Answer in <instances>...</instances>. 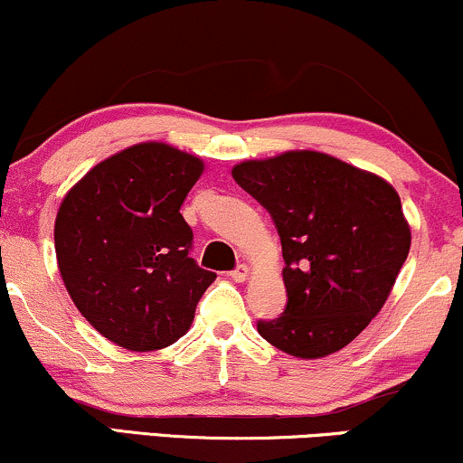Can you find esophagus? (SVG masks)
Listing matches in <instances>:
<instances>
[{
    "mask_svg": "<svg viewBox=\"0 0 463 463\" xmlns=\"http://www.w3.org/2000/svg\"><path fill=\"white\" fill-rule=\"evenodd\" d=\"M248 276H250V267H248V265H239L237 269L231 271V278H232V280H235V282L248 280Z\"/></svg>",
    "mask_w": 463,
    "mask_h": 463,
    "instance_id": "34e87169",
    "label": "esophagus"
}]
</instances>
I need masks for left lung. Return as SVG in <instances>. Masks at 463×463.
I'll return each mask as SVG.
<instances>
[{
  "instance_id": "8db88e82",
  "label": "left lung",
  "mask_w": 463,
  "mask_h": 463,
  "mask_svg": "<svg viewBox=\"0 0 463 463\" xmlns=\"http://www.w3.org/2000/svg\"><path fill=\"white\" fill-rule=\"evenodd\" d=\"M232 178L274 217L287 308L259 334L288 355L326 358L382 310L408 259L411 232L394 187L319 153L248 159Z\"/></svg>"
}]
</instances>
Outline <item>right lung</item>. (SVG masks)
<instances>
[{"instance_id": "add662e5", "label": "right lung", "mask_w": 463, "mask_h": 463, "mask_svg": "<svg viewBox=\"0 0 463 463\" xmlns=\"http://www.w3.org/2000/svg\"><path fill=\"white\" fill-rule=\"evenodd\" d=\"M204 164L142 142L97 164L69 189L53 239L66 291L86 321L129 352L164 349L189 330L215 280L189 256L181 204Z\"/></svg>"}]
</instances>
